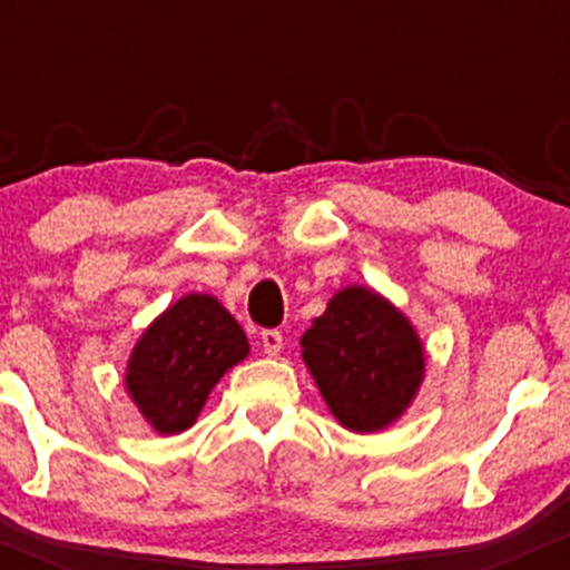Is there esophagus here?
<instances>
[{
  "mask_svg": "<svg viewBox=\"0 0 570 570\" xmlns=\"http://www.w3.org/2000/svg\"><path fill=\"white\" fill-rule=\"evenodd\" d=\"M259 340H263V348L267 356H278L281 348H284V335H281L278 330H265Z\"/></svg>",
  "mask_w": 570,
  "mask_h": 570,
  "instance_id": "obj_1",
  "label": "esophagus"
}]
</instances>
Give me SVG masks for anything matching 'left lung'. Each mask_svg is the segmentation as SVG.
Segmentation results:
<instances>
[{"instance_id": "1", "label": "left lung", "mask_w": 570, "mask_h": 570, "mask_svg": "<svg viewBox=\"0 0 570 570\" xmlns=\"http://www.w3.org/2000/svg\"><path fill=\"white\" fill-rule=\"evenodd\" d=\"M303 362L343 429H389L407 412L426 375V348L399 307L370 286L332 294L299 337Z\"/></svg>"}]
</instances>
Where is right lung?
I'll return each instance as SVG.
<instances>
[{"instance_id": "right-lung-1", "label": "right lung", "mask_w": 570, "mask_h": 570, "mask_svg": "<svg viewBox=\"0 0 570 570\" xmlns=\"http://www.w3.org/2000/svg\"><path fill=\"white\" fill-rule=\"evenodd\" d=\"M248 356V340L212 294H185L136 340L126 394L158 434H181L227 370Z\"/></svg>"}]
</instances>
